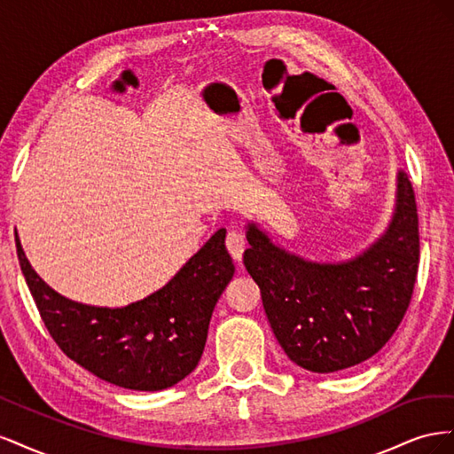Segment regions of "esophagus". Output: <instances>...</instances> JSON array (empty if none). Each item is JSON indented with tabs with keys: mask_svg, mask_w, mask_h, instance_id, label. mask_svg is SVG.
<instances>
[{
	"mask_svg": "<svg viewBox=\"0 0 454 454\" xmlns=\"http://www.w3.org/2000/svg\"><path fill=\"white\" fill-rule=\"evenodd\" d=\"M225 246H227L231 257L240 261L242 254L246 250V239H244L242 232H239V231H229L227 237H225Z\"/></svg>",
	"mask_w": 454,
	"mask_h": 454,
	"instance_id": "obj_1",
	"label": "esophagus"
}]
</instances>
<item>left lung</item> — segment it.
<instances>
[{
    "label": "left lung",
    "instance_id": "obj_1",
    "mask_svg": "<svg viewBox=\"0 0 454 454\" xmlns=\"http://www.w3.org/2000/svg\"><path fill=\"white\" fill-rule=\"evenodd\" d=\"M244 265L255 280L272 333L294 364L314 373L358 365L377 354L403 320L419 270L415 191L397 172L387 232L342 263H316L246 227Z\"/></svg>",
    "mask_w": 454,
    "mask_h": 454
}]
</instances>
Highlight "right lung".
Masks as SVG:
<instances>
[{
  "mask_svg": "<svg viewBox=\"0 0 454 454\" xmlns=\"http://www.w3.org/2000/svg\"><path fill=\"white\" fill-rule=\"evenodd\" d=\"M17 255L47 332L67 358L121 388L155 392L200 360L214 307L235 274L225 229L155 294L121 309L75 303L37 277L15 231Z\"/></svg>",
  "mask_w": 454,
  "mask_h": 454,
  "instance_id": "1",
  "label": "right lung"
}]
</instances>
